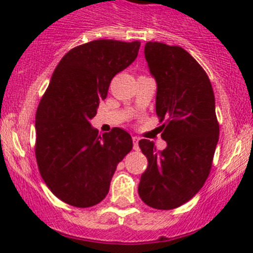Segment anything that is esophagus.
Masks as SVG:
<instances>
[{"label":"esophagus","instance_id":"1","mask_svg":"<svg viewBox=\"0 0 253 253\" xmlns=\"http://www.w3.org/2000/svg\"><path fill=\"white\" fill-rule=\"evenodd\" d=\"M138 142H139V139H138L137 137H133V148H134V151H138V149H139Z\"/></svg>","mask_w":253,"mask_h":253}]
</instances>
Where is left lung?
I'll return each mask as SVG.
<instances>
[{"mask_svg":"<svg viewBox=\"0 0 253 253\" xmlns=\"http://www.w3.org/2000/svg\"><path fill=\"white\" fill-rule=\"evenodd\" d=\"M144 55L157 82L156 113L167 147L139 140L148 160L138 193L148 207L169 210L189 202L205 184L219 139L213 87L185 49L148 42Z\"/></svg>","mask_w":253,"mask_h":253,"instance_id":"1","label":"left lung"}]
</instances>
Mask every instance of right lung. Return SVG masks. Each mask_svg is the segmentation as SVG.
Returning <instances> with one entry per match:
<instances>
[{
  "label": "right lung",
  "instance_id": "right-lung-1",
  "mask_svg": "<svg viewBox=\"0 0 253 253\" xmlns=\"http://www.w3.org/2000/svg\"><path fill=\"white\" fill-rule=\"evenodd\" d=\"M139 42L101 39L64 55L35 116V157L42 177L58 199L77 208L104 200L116 166L133 148L120 128L99 135L90 120L106 99L114 76L135 60Z\"/></svg>",
  "mask_w": 253,
  "mask_h": 253
}]
</instances>
